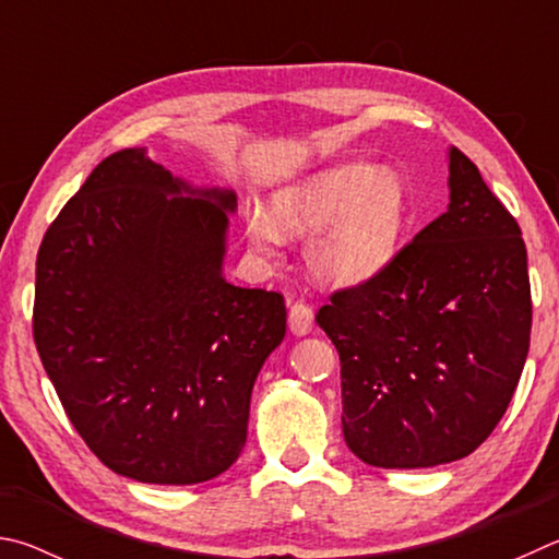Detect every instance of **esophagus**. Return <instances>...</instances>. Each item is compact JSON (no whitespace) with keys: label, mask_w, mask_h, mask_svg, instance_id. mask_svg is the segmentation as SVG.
<instances>
[{"label":"esophagus","mask_w":559,"mask_h":559,"mask_svg":"<svg viewBox=\"0 0 559 559\" xmlns=\"http://www.w3.org/2000/svg\"><path fill=\"white\" fill-rule=\"evenodd\" d=\"M311 326H314V311H311L309 305L297 301V305L289 309V331L295 336H307Z\"/></svg>","instance_id":"1"}]
</instances>
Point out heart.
Wrapping results in <instances>:
<instances>
[{
    "mask_svg": "<svg viewBox=\"0 0 559 559\" xmlns=\"http://www.w3.org/2000/svg\"><path fill=\"white\" fill-rule=\"evenodd\" d=\"M409 223L405 179L390 166L346 162L311 174L272 201V221L248 215L250 245L274 254L280 233L309 235L305 262L321 282L360 287L395 260Z\"/></svg>",
    "mask_w": 559,
    "mask_h": 559,
    "instance_id": "obj_1",
    "label": "heart"
}]
</instances>
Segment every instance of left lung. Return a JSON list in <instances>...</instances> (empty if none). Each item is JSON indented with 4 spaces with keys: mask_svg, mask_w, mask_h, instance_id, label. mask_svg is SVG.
Listing matches in <instances>:
<instances>
[{
    "mask_svg": "<svg viewBox=\"0 0 559 559\" xmlns=\"http://www.w3.org/2000/svg\"><path fill=\"white\" fill-rule=\"evenodd\" d=\"M447 159V213L317 314L341 358L344 439L370 466L472 454L501 423L531 346L521 228L468 156L449 146Z\"/></svg>",
    "mask_w": 559,
    "mask_h": 559,
    "instance_id": "1",
    "label": "left lung"
}]
</instances>
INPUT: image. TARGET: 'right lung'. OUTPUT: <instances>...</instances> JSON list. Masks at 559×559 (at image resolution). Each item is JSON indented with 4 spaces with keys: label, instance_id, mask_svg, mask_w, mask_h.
<instances>
[{
    "label": "right lung",
    "instance_id": "1",
    "mask_svg": "<svg viewBox=\"0 0 559 559\" xmlns=\"http://www.w3.org/2000/svg\"><path fill=\"white\" fill-rule=\"evenodd\" d=\"M235 209V191L183 181L134 146L97 164L44 235L38 356L115 474L191 486L242 452L287 309L280 292L223 277Z\"/></svg>",
    "mask_w": 559,
    "mask_h": 559
}]
</instances>
